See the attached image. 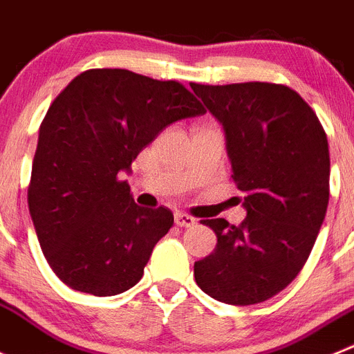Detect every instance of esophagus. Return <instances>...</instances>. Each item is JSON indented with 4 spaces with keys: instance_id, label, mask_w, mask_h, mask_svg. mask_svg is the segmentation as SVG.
I'll use <instances>...</instances> for the list:
<instances>
[{
    "instance_id": "34e87169",
    "label": "esophagus",
    "mask_w": 354,
    "mask_h": 354,
    "mask_svg": "<svg viewBox=\"0 0 354 354\" xmlns=\"http://www.w3.org/2000/svg\"><path fill=\"white\" fill-rule=\"evenodd\" d=\"M174 224L180 225V227H192V225L196 224V218L190 215H187V213L178 212L176 215H174Z\"/></svg>"
}]
</instances>
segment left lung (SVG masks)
Instances as JSON below:
<instances>
[{"label": "left lung", "mask_w": 354, "mask_h": 354, "mask_svg": "<svg viewBox=\"0 0 354 354\" xmlns=\"http://www.w3.org/2000/svg\"><path fill=\"white\" fill-rule=\"evenodd\" d=\"M224 129L225 149L247 216L240 225L203 221L216 247L196 261L206 295L254 305L288 288L304 268L330 199V151L316 113L272 82L190 84Z\"/></svg>", "instance_id": "8db88e82"}]
</instances>
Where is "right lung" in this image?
Returning <instances> with one entry per match:
<instances>
[{"instance_id":"obj_1","label":"right lung","mask_w":354,"mask_h":354,"mask_svg":"<svg viewBox=\"0 0 354 354\" xmlns=\"http://www.w3.org/2000/svg\"><path fill=\"white\" fill-rule=\"evenodd\" d=\"M176 81L122 68L82 72L56 97L40 130L28 206L47 263L68 288L114 296L141 280L171 209L136 205L132 160L174 122L205 114Z\"/></svg>"}]
</instances>
